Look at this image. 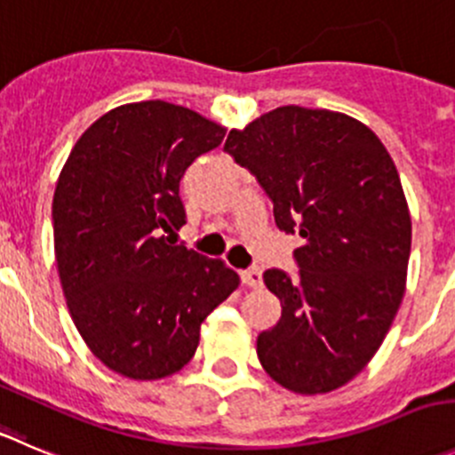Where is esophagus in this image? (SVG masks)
I'll list each match as a JSON object with an SVG mask.
<instances>
[{"label":"esophagus","instance_id":"34e87169","mask_svg":"<svg viewBox=\"0 0 455 455\" xmlns=\"http://www.w3.org/2000/svg\"><path fill=\"white\" fill-rule=\"evenodd\" d=\"M242 283L247 287H260L262 285V271L260 269H244L240 271Z\"/></svg>","mask_w":455,"mask_h":455}]
</instances>
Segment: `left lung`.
<instances>
[{"mask_svg":"<svg viewBox=\"0 0 455 455\" xmlns=\"http://www.w3.org/2000/svg\"><path fill=\"white\" fill-rule=\"evenodd\" d=\"M224 150L274 204L275 227L299 233V274L267 269L283 312L258 337L271 379L330 393L372 359L400 309L411 215L384 143L363 123L299 105L231 130Z\"/></svg>","mask_w":455,"mask_h":455,"instance_id":"8db88e82","label":"left lung"}]
</instances>
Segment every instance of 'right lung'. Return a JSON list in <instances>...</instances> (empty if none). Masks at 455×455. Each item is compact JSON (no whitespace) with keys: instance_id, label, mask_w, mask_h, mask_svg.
<instances>
[{"instance_id":"obj_1","label":"right lung","mask_w":455,"mask_h":455,"mask_svg":"<svg viewBox=\"0 0 455 455\" xmlns=\"http://www.w3.org/2000/svg\"><path fill=\"white\" fill-rule=\"evenodd\" d=\"M224 127L164 100L121 105L71 150L53 195L55 260L89 350L130 379L193 359L204 318L240 278L168 235L186 224L180 184Z\"/></svg>"}]
</instances>
